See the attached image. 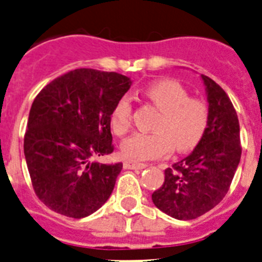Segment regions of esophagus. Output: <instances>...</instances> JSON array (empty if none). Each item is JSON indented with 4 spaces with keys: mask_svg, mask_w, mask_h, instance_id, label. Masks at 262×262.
<instances>
[{
    "mask_svg": "<svg viewBox=\"0 0 262 262\" xmlns=\"http://www.w3.org/2000/svg\"><path fill=\"white\" fill-rule=\"evenodd\" d=\"M147 164L145 163H138V162H134V160H125L124 162V168L126 169H142L146 168Z\"/></svg>",
    "mask_w": 262,
    "mask_h": 262,
    "instance_id": "obj_1",
    "label": "esophagus"
}]
</instances>
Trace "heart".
I'll return each mask as SVG.
<instances>
[{
	"mask_svg": "<svg viewBox=\"0 0 262 262\" xmlns=\"http://www.w3.org/2000/svg\"><path fill=\"white\" fill-rule=\"evenodd\" d=\"M143 95L160 110L151 133H134L121 145L124 157L129 160H150L176 151L185 152L201 142L209 128L210 111L206 102L190 98L179 82L158 81L148 84ZM133 104L129 96H122L111 112V126L119 136L132 126Z\"/></svg>",
	"mask_w": 262,
	"mask_h": 262,
	"instance_id": "b5f03b06",
	"label": "heart"
}]
</instances>
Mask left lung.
<instances>
[{"instance_id":"obj_1","label":"left lung","mask_w":262,"mask_h":262,"mask_svg":"<svg viewBox=\"0 0 262 262\" xmlns=\"http://www.w3.org/2000/svg\"><path fill=\"white\" fill-rule=\"evenodd\" d=\"M209 128L192 154L164 171V183L152 193L155 206L169 216L190 221L222 201L242 157L236 111L222 87L206 75Z\"/></svg>"}]
</instances>
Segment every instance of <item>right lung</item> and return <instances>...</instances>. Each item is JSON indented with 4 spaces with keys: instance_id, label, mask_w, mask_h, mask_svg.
I'll return each instance as SVG.
<instances>
[{
    "instance_id": "add662e5",
    "label": "right lung",
    "mask_w": 262,
    "mask_h": 262,
    "mask_svg": "<svg viewBox=\"0 0 262 262\" xmlns=\"http://www.w3.org/2000/svg\"><path fill=\"white\" fill-rule=\"evenodd\" d=\"M130 83L119 73L82 68L37 94L23 147L35 194L51 210L79 219L110 199L122 163L94 159L114 151L111 112Z\"/></svg>"
}]
</instances>
